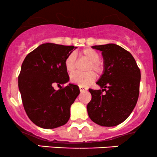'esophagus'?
<instances>
[{
  "instance_id": "esophagus-1",
  "label": "esophagus",
  "mask_w": 157,
  "mask_h": 157,
  "mask_svg": "<svg viewBox=\"0 0 157 157\" xmlns=\"http://www.w3.org/2000/svg\"><path fill=\"white\" fill-rule=\"evenodd\" d=\"M79 89H80V92H85V91H87V88L83 87V86H79Z\"/></svg>"
}]
</instances>
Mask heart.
<instances>
[{
    "mask_svg": "<svg viewBox=\"0 0 157 157\" xmlns=\"http://www.w3.org/2000/svg\"><path fill=\"white\" fill-rule=\"evenodd\" d=\"M82 57L87 59L90 61V64H89L87 67V71L94 70L96 72H100L102 71V65L100 60V55L97 51L92 49V48H86L82 50L80 53ZM65 68L68 73H72L75 69L76 66V58L74 54H70L67 56V57L65 60ZM96 78L95 74L92 71H89L86 73H75L71 75V80L73 83L79 85L80 86H88Z\"/></svg>",
    "mask_w": 157,
    "mask_h": 157,
    "instance_id": "obj_1",
    "label": "heart"
}]
</instances>
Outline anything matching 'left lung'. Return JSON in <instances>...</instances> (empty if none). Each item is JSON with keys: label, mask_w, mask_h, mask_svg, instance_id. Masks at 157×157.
Returning <instances> with one entry per match:
<instances>
[{"label": "left lung", "mask_w": 157, "mask_h": 157, "mask_svg": "<svg viewBox=\"0 0 157 157\" xmlns=\"http://www.w3.org/2000/svg\"><path fill=\"white\" fill-rule=\"evenodd\" d=\"M102 52L103 71L96 83L102 90L89 89L90 119L97 125L112 127L122 123L136 106L140 92V70L132 55L114 44L93 46ZM102 91H105L102 94Z\"/></svg>", "instance_id": "left-lung-1"}]
</instances>
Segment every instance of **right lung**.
<instances>
[{"instance_id":"1","label":"right lung","mask_w":157,"mask_h":157,"mask_svg":"<svg viewBox=\"0 0 157 157\" xmlns=\"http://www.w3.org/2000/svg\"><path fill=\"white\" fill-rule=\"evenodd\" d=\"M77 47L52 43L40 45L23 60L18 77V88L27 116L36 125L52 129L65 125L70 118V108L80 94L76 85L68 83L65 60Z\"/></svg>"}]
</instances>
